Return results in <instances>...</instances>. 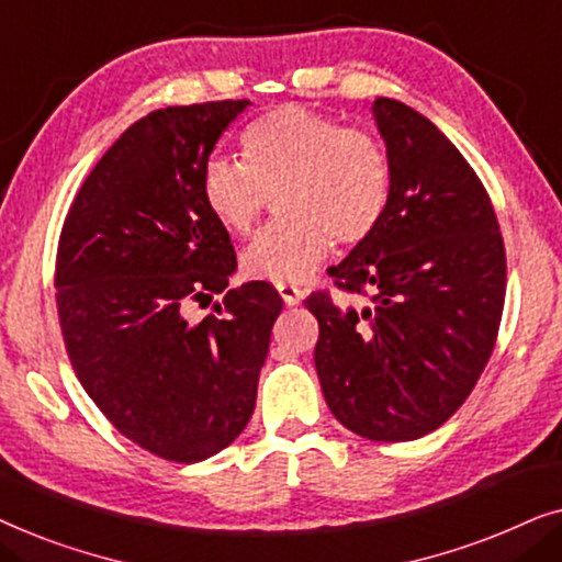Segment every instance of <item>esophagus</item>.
I'll return each mask as SVG.
<instances>
[{
	"label": "esophagus",
	"mask_w": 562,
	"mask_h": 562,
	"mask_svg": "<svg viewBox=\"0 0 562 562\" xmlns=\"http://www.w3.org/2000/svg\"><path fill=\"white\" fill-rule=\"evenodd\" d=\"M276 289H279V294L286 306H296L304 299V289H299L296 283H276Z\"/></svg>",
	"instance_id": "esophagus-1"
}]
</instances>
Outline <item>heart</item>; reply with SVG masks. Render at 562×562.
Returning <instances> with one entry per match:
<instances>
[{
	"instance_id": "b5f03b06",
	"label": "heart",
	"mask_w": 562,
	"mask_h": 562,
	"mask_svg": "<svg viewBox=\"0 0 562 562\" xmlns=\"http://www.w3.org/2000/svg\"><path fill=\"white\" fill-rule=\"evenodd\" d=\"M240 160H206L199 189L206 212L229 235L256 233L271 196L281 214L245 250L250 279L304 281L333 243L360 245L379 229L391 202V160L368 130L281 104L240 133Z\"/></svg>"
}]
</instances>
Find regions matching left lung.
Masks as SVG:
<instances>
[{"instance_id":"left-lung-1","label":"left lung","mask_w":562,"mask_h":562,"mask_svg":"<svg viewBox=\"0 0 562 562\" xmlns=\"http://www.w3.org/2000/svg\"><path fill=\"white\" fill-rule=\"evenodd\" d=\"M391 160L381 225L329 268L345 294L314 291V366L329 412L350 432L404 442L445 425L471 396L502 325L506 252L494 204L460 150L412 106L379 97Z\"/></svg>"}]
</instances>
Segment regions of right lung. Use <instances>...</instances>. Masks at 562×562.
I'll return each mask as SVG.
<instances>
[{"label":"right lung","mask_w":562,"mask_h":562,"mask_svg":"<svg viewBox=\"0 0 562 562\" xmlns=\"http://www.w3.org/2000/svg\"><path fill=\"white\" fill-rule=\"evenodd\" d=\"M248 104L145 114L91 168L60 229L56 306L76 379L117 432L171 463L217 456L243 432L283 310L266 281L227 289L235 248L199 189ZM214 293L218 314L191 321Z\"/></svg>","instance_id":"1"}]
</instances>
